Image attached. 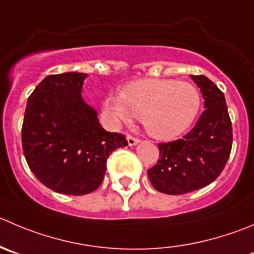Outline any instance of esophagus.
I'll list each match as a JSON object with an SVG mask.
<instances>
[{
  "label": "esophagus",
  "mask_w": 254,
  "mask_h": 254,
  "mask_svg": "<svg viewBox=\"0 0 254 254\" xmlns=\"http://www.w3.org/2000/svg\"><path fill=\"white\" fill-rule=\"evenodd\" d=\"M127 142H128V146H136V144L139 142V139L136 138V137L131 136V134H128V136H127Z\"/></svg>",
  "instance_id": "1"
}]
</instances>
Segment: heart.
Masks as SVG:
<instances>
[{"instance_id":"obj_1","label":"heart","mask_w":254,"mask_h":254,"mask_svg":"<svg viewBox=\"0 0 254 254\" xmlns=\"http://www.w3.org/2000/svg\"><path fill=\"white\" fill-rule=\"evenodd\" d=\"M103 113L111 126L141 118L146 131L157 139H172L193 123L201 107V95L190 82L136 79L125 84L118 96L103 100Z\"/></svg>"}]
</instances>
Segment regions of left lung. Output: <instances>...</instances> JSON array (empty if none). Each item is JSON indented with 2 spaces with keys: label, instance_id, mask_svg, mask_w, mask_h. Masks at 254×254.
<instances>
[{
  "label": "left lung",
  "instance_id": "1",
  "mask_svg": "<svg viewBox=\"0 0 254 254\" xmlns=\"http://www.w3.org/2000/svg\"><path fill=\"white\" fill-rule=\"evenodd\" d=\"M204 98L203 113L182 139L159 143L157 165L148 178L157 190L185 194L213 182L223 171L232 148V123L226 98L206 76H192Z\"/></svg>",
  "mask_w": 254,
  "mask_h": 254
}]
</instances>
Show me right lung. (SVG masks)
Instances as JSON below:
<instances>
[{
    "label": "right lung",
    "mask_w": 254,
    "mask_h": 254,
    "mask_svg": "<svg viewBox=\"0 0 254 254\" xmlns=\"http://www.w3.org/2000/svg\"><path fill=\"white\" fill-rule=\"evenodd\" d=\"M87 76L64 72L43 78L28 97L22 125L30 170L46 187L68 195L97 190L110 154L127 146L123 134L103 128L82 97Z\"/></svg>",
    "instance_id": "right-lung-1"
}]
</instances>
